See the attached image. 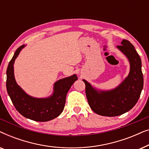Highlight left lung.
<instances>
[{
    "instance_id": "1",
    "label": "left lung",
    "mask_w": 149,
    "mask_h": 149,
    "mask_svg": "<svg viewBox=\"0 0 149 149\" xmlns=\"http://www.w3.org/2000/svg\"><path fill=\"white\" fill-rule=\"evenodd\" d=\"M117 48L127 56L130 71L127 78L119 86L111 91H97L83 79L85 93L89 107L97 115L115 117L129 111L139 99L143 88L142 62L139 55L129 40L123 39Z\"/></svg>"
}]
</instances>
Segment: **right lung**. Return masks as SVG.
Here are the masks:
<instances>
[{
    "instance_id": "add662e5",
    "label": "right lung",
    "mask_w": 149,
    "mask_h": 149,
    "mask_svg": "<svg viewBox=\"0 0 149 149\" xmlns=\"http://www.w3.org/2000/svg\"><path fill=\"white\" fill-rule=\"evenodd\" d=\"M24 45L15 51L7 69V93L16 110L28 119L35 121H48L58 117L64 110L66 97L70 87L77 80L76 74L60 79L55 83L54 91L47 98H35L24 92L16 83L13 64Z\"/></svg>"
}]
</instances>
